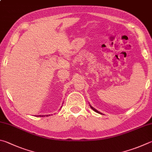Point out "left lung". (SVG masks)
I'll list each match as a JSON object with an SVG mask.
<instances>
[{
  "mask_svg": "<svg viewBox=\"0 0 152 152\" xmlns=\"http://www.w3.org/2000/svg\"><path fill=\"white\" fill-rule=\"evenodd\" d=\"M90 107H91V108H92L93 110H94V111H95L96 112H97V113H98V114H102V113L101 112H99V111H98V110H96L95 108H94V107H93L92 106H91V105H90Z\"/></svg>",
  "mask_w": 152,
  "mask_h": 152,
  "instance_id": "8db88e82",
  "label": "left lung"
}]
</instances>
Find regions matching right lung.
I'll list each match as a JSON object with an SVG mask.
<instances>
[{"mask_svg":"<svg viewBox=\"0 0 152 152\" xmlns=\"http://www.w3.org/2000/svg\"><path fill=\"white\" fill-rule=\"evenodd\" d=\"M46 116H48V115H37V116H41V117H43V116H46Z\"/></svg>","mask_w":152,"mask_h":152,"instance_id":"obj_1","label":"right lung"}]
</instances>
